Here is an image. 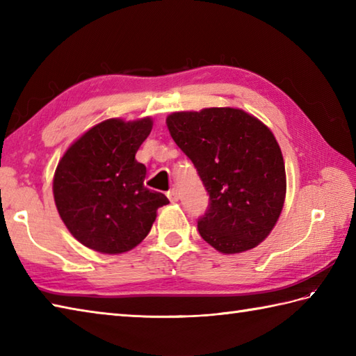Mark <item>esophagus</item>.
Segmentation results:
<instances>
[{
	"mask_svg": "<svg viewBox=\"0 0 356 356\" xmlns=\"http://www.w3.org/2000/svg\"><path fill=\"white\" fill-rule=\"evenodd\" d=\"M166 195H168V199L171 202H177L179 200V193H177L176 188H172V190H170L168 193H166Z\"/></svg>",
	"mask_w": 356,
	"mask_h": 356,
	"instance_id": "34e87169",
	"label": "esophagus"
}]
</instances>
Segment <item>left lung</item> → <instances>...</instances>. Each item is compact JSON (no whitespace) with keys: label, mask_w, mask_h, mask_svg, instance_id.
Returning <instances> with one entry per match:
<instances>
[{"label":"left lung","mask_w":356,"mask_h":356,"mask_svg":"<svg viewBox=\"0 0 356 356\" xmlns=\"http://www.w3.org/2000/svg\"><path fill=\"white\" fill-rule=\"evenodd\" d=\"M166 125L209 195L197 220L202 238L223 254L255 248L275 226L286 195L274 134L259 119L229 107L172 113Z\"/></svg>","instance_id":"left-lung-1"}]
</instances>
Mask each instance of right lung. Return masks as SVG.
Instances as JSON below:
<instances>
[{
  "label": "right lung",
  "instance_id": "right-lung-1",
  "mask_svg": "<svg viewBox=\"0 0 356 356\" xmlns=\"http://www.w3.org/2000/svg\"><path fill=\"white\" fill-rule=\"evenodd\" d=\"M151 128L149 118L104 120L58 163L53 179L58 213L72 236L93 251H130L148 236L157 208L170 203L143 185L147 166L136 161Z\"/></svg>",
  "mask_w": 356,
  "mask_h": 356
}]
</instances>
